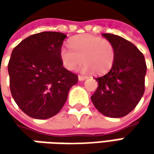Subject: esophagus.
Segmentation results:
<instances>
[{
	"label": "esophagus",
	"instance_id": "esophagus-1",
	"mask_svg": "<svg viewBox=\"0 0 154 154\" xmlns=\"http://www.w3.org/2000/svg\"><path fill=\"white\" fill-rule=\"evenodd\" d=\"M78 79H79L80 81H83V80H86L87 78H86V76H81V75H79V76H78Z\"/></svg>",
	"mask_w": 154,
	"mask_h": 154
}]
</instances>
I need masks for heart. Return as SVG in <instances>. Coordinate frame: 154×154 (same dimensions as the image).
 I'll return each instance as SVG.
<instances>
[{"label": "heart", "mask_w": 154, "mask_h": 154, "mask_svg": "<svg viewBox=\"0 0 154 154\" xmlns=\"http://www.w3.org/2000/svg\"><path fill=\"white\" fill-rule=\"evenodd\" d=\"M68 48L62 47L60 51V59L68 70H74L82 60L85 62L80 67L83 73L92 70L104 73L113 65L115 51L106 39L92 34H80L69 39Z\"/></svg>", "instance_id": "heart-1"}]
</instances>
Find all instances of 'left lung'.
<instances>
[{"label": "left lung", "mask_w": 154, "mask_h": 154, "mask_svg": "<svg viewBox=\"0 0 154 154\" xmlns=\"http://www.w3.org/2000/svg\"><path fill=\"white\" fill-rule=\"evenodd\" d=\"M102 36L113 45L115 58L109 72L95 78L98 86L91 99L101 114L122 117L135 108L144 94L145 57L135 45L120 36L110 33Z\"/></svg>", "instance_id": "8db88e82"}]
</instances>
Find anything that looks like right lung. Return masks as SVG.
I'll return each mask as SVG.
<instances>
[{
  "label": "right lung",
  "mask_w": 154,
  "mask_h": 154,
  "mask_svg": "<svg viewBox=\"0 0 154 154\" xmlns=\"http://www.w3.org/2000/svg\"><path fill=\"white\" fill-rule=\"evenodd\" d=\"M65 34L37 33L13 50L8 62L10 90L15 103L27 116L47 119L66 103L78 76L62 67L60 59Z\"/></svg>",
  "instance_id": "obj_1"
}]
</instances>
